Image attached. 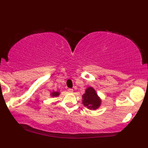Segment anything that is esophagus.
I'll list each match as a JSON object with an SVG mask.
<instances>
[{"label":"esophagus","mask_w":148,"mask_h":148,"mask_svg":"<svg viewBox=\"0 0 148 148\" xmlns=\"http://www.w3.org/2000/svg\"><path fill=\"white\" fill-rule=\"evenodd\" d=\"M68 91L69 92H70V93H72V92H73V89H72V88H68Z\"/></svg>","instance_id":"obj_1"}]
</instances>
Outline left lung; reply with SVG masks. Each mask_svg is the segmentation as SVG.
<instances>
[{
    "mask_svg": "<svg viewBox=\"0 0 148 148\" xmlns=\"http://www.w3.org/2000/svg\"><path fill=\"white\" fill-rule=\"evenodd\" d=\"M82 103L88 109L96 110L101 106V100L95 89L92 87H88L82 95Z\"/></svg>",
    "mask_w": 148,
    "mask_h": 148,
    "instance_id": "obj_1",
    "label": "left lung"
}]
</instances>
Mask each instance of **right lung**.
Wrapping results in <instances>:
<instances>
[{"label": "right lung", "mask_w": 148, "mask_h": 148, "mask_svg": "<svg viewBox=\"0 0 148 148\" xmlns=\"http://www.w3.org/2000/svg\"><path fill=\"white\" fill-rule=\"evenodd\" d=\"M60 94V93L59 92H53L51 93V96L52 97H58V95H59Z\"/></svg>", "instance_id": "1"}]
</instances>
